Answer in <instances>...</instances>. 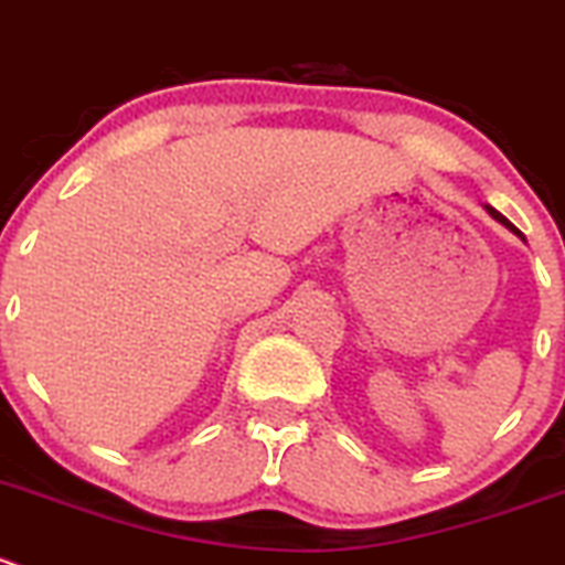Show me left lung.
<instances>
[{
	"label": "left lung",
	"mask_w": 565,
	"mask_h": 565,
	"mask_svg": "<svg viewBox=\"0 0 565 565\" xmlns=\"http://www.w3.org/2000/svg\"><path fill=\"white\" fill-rule=\"evenodd\" d=\"M483 209H486V214H489V216H491V220H497V222H500V225H505V227H508V231H511V233H516V236H519V238H522V242H524V236H522V233H519V231H516V227H513V225H511V222H508V220H505V216H502V214H500V211H497V209H491V205H483Z\"/></svg>",
	"instance_id": "obj_1"
}]
</instances>
